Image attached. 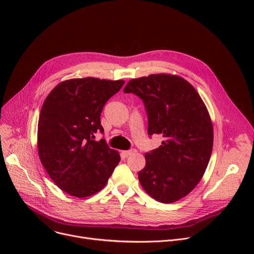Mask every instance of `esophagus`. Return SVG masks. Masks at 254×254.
<instances>
[{
    "mask_svg": "<svg viewBox=\"0 0 254 254\" xmlns=\"http://www.w3.org/2000/svg\"><path fill=\"white\" fill-rule=\"evenodd\" d=\"M135 152H136V150H135V149H130V150L123 151L122 153H123V155H125L126 157H127V156H129V155H131V154H134Z\"/></svg>",
    "mask_w": 254,
    "mask_h": 254,
    "instance_id": "esophagus-1",
    "label": "esophagus"
}]
</instances>
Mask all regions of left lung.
<instances>
[{"mask_svg": "<svg viewBox=\"0 0 254 254\" xmlns=\"http://www.w3.org/2000/svg\"><path fill=\"white\" fill-rule=\"evenodd\" d=\"M148 115V135H163L158 148L145 154L138 173L143 190L161 203H174L201 181L213 147V126L195 88L180 76L151 74L127 83Z\"/></svg>", "mask_w": 254, "mask_h": 254, "instance_id": "left-lung-1", "label": "left lung"}]
</instances>
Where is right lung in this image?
I'll use <instances>...</instances> for the list:
<instances>
[{"label":"right lung","instance_id":"right-lung-1","mask_svg":"<svg viewBox=\"0 0 254 254\" xmlns=\"http://www.w3.org/2000/svg\"><path fill=\"white\" fill-rule=\"evenodd\" d=\"M125 80H64L45 99L38 122V153L49 177L64 192L86 197L105 188L120 161L105 140L95 141L103 107Z\"/></svg>","mask_w":254,"mask_h":254}]
</instances>
